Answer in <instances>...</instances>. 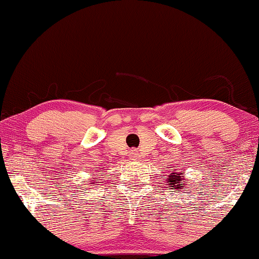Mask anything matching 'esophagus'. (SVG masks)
I'll list each match as a JSON object with an SVG mask.
<instances>
[{
    "mask_svg": "<svg viewBox=\"0 0 259 259\" xmlns=\"http://www.w3.org/2000/svg\"><path fill=\"white\" fill-rule=\"evenodd\" d=\"M131 156H132L133 159L138 158V152H137V150H132V152H131Z\"/></svg>",
    "mask_w": 259,
    "mask_h": 259,
    "instance_id": "34e87169",
    "label": "esophagus"
}]
</instances>
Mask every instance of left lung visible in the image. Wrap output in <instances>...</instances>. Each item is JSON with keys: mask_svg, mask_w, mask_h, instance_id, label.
I'll return each mask as SVG.
<instances>
[{"mask_svg": "<svg viewBox=\"0 0 259 259\" xmlns=\"http://www.w3.org/2000/svg\"><path fill=\"white\" fill-rule=\"evenodd\" d=\"M184 180H185V176L182 175V174L175 172V171H174L170 176H167L166 184H168V187H172V188H175V190H180V188H184L185 190V187H181V186H180L181 182H185ZM185 185H187V184L185 182Z\"/></svg>", "mask_w": 259, "mask_h": 259, "instance_id": "1", "label": "left lung"}]
</instances>
